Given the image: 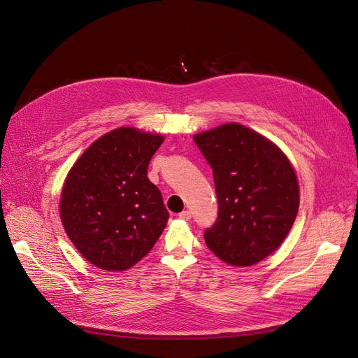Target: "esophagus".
Wrapping results in <instances>:
<instances>
[{
  "label": "esophagus",
  "mask_w": 358,
  "mask_h": 358,
  "mask_svg": "<svg viewBox=\"0 0 358 358\" xmlns=\"http://www.w3.org/2000/svg\"><path fill=\"white\" fill-rule=\"evenodd\" d=\"M179 217L183 220H189L191 219V211L189 210H183L182 213H179Z\"/></svg>",
  "instance_id": "1"
}]
</instances>
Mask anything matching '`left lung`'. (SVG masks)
I'll use <instances>...</instances> for the list:
<instances>
[{"mask_svg":"<svg viewBox=\"0 0 358 358\" xmlns=\"http://www.w3.org/2000/svg\"><path fill=\"white\" fill-rule=\"evenodd\" d=\"M194 142L213 169L217 219L207 247L232 266H251L273 252L295 222V171L268 139L238 123L198 134Z\"/></svg>","mask_w":358,"mask_h":358,"instance_id":"8db88e82","label":"left lung"}]
</instances>
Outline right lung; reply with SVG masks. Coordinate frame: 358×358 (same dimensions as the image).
Masks as SVG:
<instances>
[{
  "mask_svg": "<svg viewBox=\"0 0 358 358\" xmlns=\"http://www.w3.org/2000/svg\"><path fill=\"white\" fill-rule=\"evenodd\" d=\"M163 141L119 127L96 139L71 167L62 192V222L78 251L98 268H131L164 231L169 211L147 176Z\"/></svg>",
  "mask_w": 358,
  "mask_h": 358,
  "instance_id": "obj_1",
  "label": "right lung"
}]
</instances>
